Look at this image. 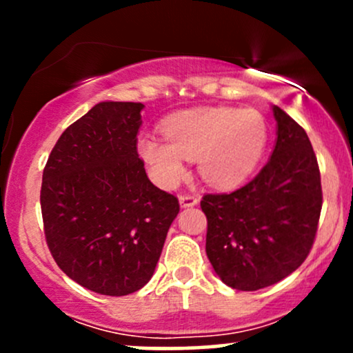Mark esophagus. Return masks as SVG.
<instances>
[{
	"label": "esophagus",
	"mask_w": 353,
	"mask_h": 353,
	"mask_svg": "<svg viewBox=\"0 0 353 353\" xmlns=\"http://www.w3.org/2000/svg\"><path fill=\"white\" fill-rule=\"evenodd\" d=\"M181 208H194V205L199 204V197L190 196V194H182L179 197Z\"/></svg>",
	"instance_id": "esophagus-1"
}]
</instances>
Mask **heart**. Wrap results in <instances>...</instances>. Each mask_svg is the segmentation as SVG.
Masks as SVG:
<instances>
[{
  "label": "heart",
  "mask_w": 353,
  "mask_h": 353,
  "mask_svg": "<svg viewBox=\"0 0 353 353\" xmlns=\"http://www.w3.org/2000/svg\"><path fill=\"white\" fill-rule=\"evenodd\" d=\"M163 136L164 141L145 134L137 144L157 184H179L188 159L197 161L201 177L208 184L230 189L249 179L261 163L267 123L255 109L197 108L165 119Z\"/></svg>",
  "instance_id": "heart-1"
}]
</instances>
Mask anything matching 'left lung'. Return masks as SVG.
<instances>
[{
  "mask_svg": "<svg viewBox=\"0 0 353 353\" xmlns=\"http://www.w3.org/2000/svg\"><path fill=\"white\" fill-rule=\"evenodd\" d=\"M277 139L262 171L230 194H205V252L225 285L259 290L302 265L322 209L320 171L309 136L272 106Z\"/></svg>",
  "mask_w": 353,
  "mask_h": 353,
  "instance_id": "8db88e82",
  "label": "left lung"
}]
</instances>
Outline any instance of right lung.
<instances>
[{"instance_id":"1","label":"right lung","mask_w":353,"mask_h":353,"mask_svg":"<svg viewBox=\"0 0 353 353\" xmlns=\"http://www.w3.org/2000/svg\"><path fill=\"white\" fill-rule=\"evenodd\" d=\"M141 103L104 101L61 134L43 171L41 212L68 277L121 297L151 281L179 201L149 181L137 154Z\"/></svg>"}]
</instances>
